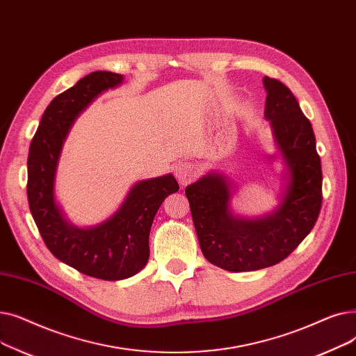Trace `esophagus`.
Masks as SVG:
<instances>
[{
    "label": "esophagus",
    "mask_w": 356,
    "mask_h": 356,
    "mask_svg": "<svg viewBox=\"0 0 356 356\" xmlns=\"http://www.w3.org/2000/svg\"><path fill=\"white\" fill-rule=\"evenodd\" d=\"M175 176L180 184H189L196 177V167L188 160H180L175 165Z\"/></svg>",
    "instance_id": "obj_1"
}]
</instances>
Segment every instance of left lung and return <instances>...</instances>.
Segmentation results:
<instances>
[{
  "label": "left lung",
  "instance_id": "obj_1",
  "mask_svg": "<svg viewBox=\"0 0 356 356\" xmlns=\"http://www.w3.org/2000/svg\"><path fill=\"white\" fill-rule=\"evenodd\" d=\"M263 82L264 115L290 179L280 207L258 219L234 216L232 184L219 173L186 188L204 258L232 273L267 268L287 258L310 234L322 208V164L312 124L283 82L268 76Z\"/></svg>",
  "mask_w": 356,
  "mask_h": 356
}]
</instances>
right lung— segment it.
<instances>
[{
	"mask_svg": "<svg viewBox=\"0 0 356 356\" xmlns=\"http://www.w3.org/2000/svg\"><path fill=\"white\" fill-rule=\"evenodd\" d=\"M122 74L92 72L46 108L30 144L27 197L50 252L79 273L108 282L133 277L149 257L148 236L163 200L179 191L172 175L138 181L121 208L101 225L73 227L54 199V176L73 121L99 93L122 82Z\"/></svg>",
	"mask_w": 356,
	"mask_h": 356,
	"instance_id": "obj_1",
	"label": "right lung"
}]
</instances>
